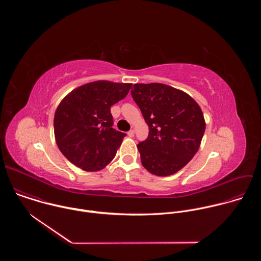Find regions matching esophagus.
Instances as JSON below:
<instances>
[{"instance_id":"1","label":"esophagus","mask_w":261,"mask_h":261,"mask_svg":"<svg viewBox=\"0 0 261 261\" xmlns=\"http://www.w3.org/2000/svg\"><path fill=\"white\" fill-rule=\"evenodd\" d=\"M127 134H128V136H129V137H133V136H134V134H135V132H134V130H130Z\"/></svg>"}]
</instances>
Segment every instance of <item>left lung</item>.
I'll list each match as a JSON object with an SVG mask.
<instances>
[{"label":"left lung","mask_w":261,"mask_h":261,"mask_svg":"<svg viewBox=\"0 0 261 261\" xmlns=\"http://www.w3.org/2000/svg\"><path fill=\"white\" fill-rule=\"evenodd\" d=\"M131 95L148 126L138 143L142 166L158 176L171 175L194 157L205 121L198 103L187 93L158 83L135 84Z\"/></svg>","instance_id":"obj_1"}]
</instances>
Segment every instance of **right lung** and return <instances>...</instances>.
Returning a JSON list of instances; mask_svg holds the SVG:
<instances>
[{
    "mask_svg": "<svg viewBox=\"0 0 261 261\" xmlns=\"http://www.w3.org/2000/svg\"><path fill=\"white\" fill-rule=\"evenodd\" d=\"M132 84L97 81L71 91L55 113V138L62 154L86 171L103 169L115 158L125 133L113 128L110 107Z\"/></svg>",
    "mask_w": 261,
    "mask_h": 261,
    "instance_id": "obj_1",
    "label": "right lung"
}]
</instances>
